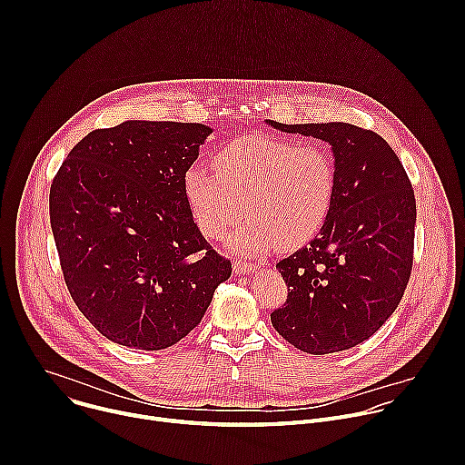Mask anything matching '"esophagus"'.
<instances>
[{
  "mask_svg": "<svg viewBox=\"0 0 465 465\" xmlns=\"http://www.w3.org/2000/svg\"><path fill=\"white\" fill-rule=\"evenodd\" d=\"M233 271H235L237 274H246V272L255 271V264H253V262H248V261H235V262H233Z\"/></svg>",
  "mask_w": 465,
  "mask_h": 465,
  "instance_id": "esophagus-1",
  "label": "esophagus"
}]
</instances>
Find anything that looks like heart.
Returning a JSON list of instances; mask_svg holds the SVG:
<instances>
[{"instance_id": "1", "label": "heart", "mask_w": 465, "mask_h": 465, "mask_svg": "<svg viewBox=\"0 0 465 465\" xmlns=\"http://www.w3.org/2000/svg\"><path fill=\"white\" fill-rule=\"evenodd\" d=\"M213 171L203 165L185 171V201L210 239H221L242 213L250 215L230 237L237 252L253 253L274 241L287 248L303 244L322 230L335 204V163L314 143L252 134L223 147Z\"/></svg>"}]
</instances>
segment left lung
I'll list each match as a JSON object with an SVG mask.
<instances>
[{"instance_id": "obj_1", "label": "left lung", "mask_w": 465, "mask_h": 465, "mask_svg": "<svg viewBox=\"0 0 465 465\" xmlns=\"http://www.w3.org/2000/svg\"><path fill=\"white\" fill-rule=\"evenodd\" d=\"M267 123L327 142L337 171L335 204L320 233L276 264L289 296L271 314L272 325L289 344L311 355L350 350L388 320L411 280L412 183L373 130L341 121Z\"/></svg>"}]
</instances>
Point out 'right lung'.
<instances>
[{"instance_id": "add662e5", "label": "right lung", "mask_w": 465, "mask_h": 465, "mask_svg": "<svg viewBox=\"0 0 465 465\" xmlns=\"http://www.w3.org/2000/svg\"><path fill=\"white\" fill-rule=\"evenodd\" d=\"M212 132L201 123L130 119L90 132L54 174L49 217L64 282L115 344L174 346L232 276L183 193V174Z\"/></svg>"}]
</instances>
